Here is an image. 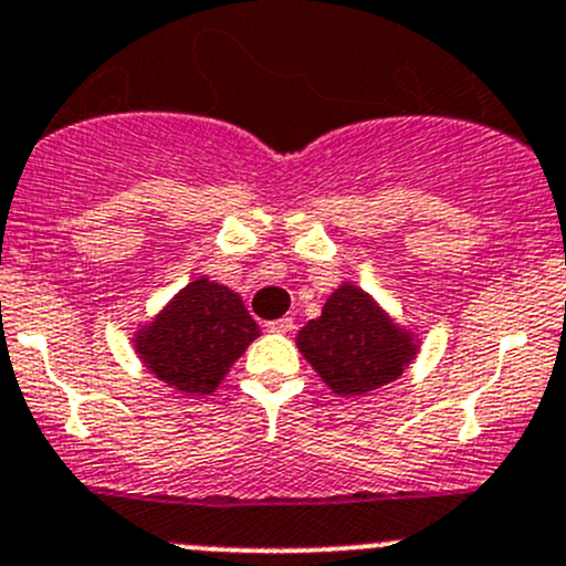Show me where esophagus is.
I'll return each mask as SVG.
<instances>
[{
  "label": "esophagus",
  "mask_w": 566,
  "mask_h": 566,
  "mask_svg": "<svg viewBox=\"0 0 566 566\" xmlns=\"http://www.w3.org/2000/svg\"><path fill=\"white\" fill-rule=\"evenodd\" d=\"M295 324L293 318H276L268 324V332H276V335H287V332H293Z\"/></svg>",
  "instance_id": "1"
}]
</instances>
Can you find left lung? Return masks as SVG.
<instances>
[{
	"label": "left lung",
	"instance_id": "1",
	"mask_svg": "<svg viewBox=\"0 0 566 566\" xmlns=\"http://www.w3.org/2000/svg\"><path fill=\"white\" fill-rule=\"evenodd\" d=\"M301 355L340 396H360L390 382L413 357V343L363 290L343 284L321 318L298 335Z\"/></svg>",
	"mask_w": 566,
	"mask_h": 566
}]
</instances>
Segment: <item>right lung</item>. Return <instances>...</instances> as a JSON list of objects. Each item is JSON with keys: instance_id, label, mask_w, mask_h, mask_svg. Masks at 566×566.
I'll return each instance as SVG.
<instances>
[{"instance_id": "add662e5", "label": "right lung", "mask_w": 566, "mask_h": 566, "mask_svg": "<svg viewBox=\"0 0 566 566\" xmlns=\"http://www.w3.org/2000/svg\"><path fill=\"white\" fill-rule=\"evenodd\" d=\"M256 335V321L229 287L198 279L136 343L158 379L187 394H211Z\"/></svg>"}]
</instances>
